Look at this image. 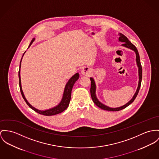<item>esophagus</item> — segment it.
Segmentation results:
<instances>
[{"mask_svg": "<svg viewBox=\"0 0 159 159\" xmlns=\"http://www.w3.org/2000/svg\"><path fill=\"white\" fill-rule=\"evenodd\" d=\"M81 74L82 75H89L91 74V70L90 68L85 66L84 68H82V70H81Z\"/></svg>", "mask_w": 159, "mask_h": 159, "instance_id": "34e87169", "label": "esophagus"}]
</instances>
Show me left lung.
Returning <instances> with one entry per match:
<instances>
[{
    "instance_id": "obj_1",
    "label": "left lung",
    "mask_w": 159,
    "mask_h": 159,
    "mask_svg": "<svg viewBox=\"0 0 159 159\" xmlns=\"http://www.w3.org/2000/svg\"><path fill=\"white\" fill-rule=\"evenodd\" d=\"M119 41L123 42V43L122 44V46L125 47L126 48H128L129 49H132L133 51H134L135 53V61H136V63L138 67V72H139V84H138V86L137 88V90L135 93L134 96L133 98L128 102L126 103L125 105H123L122 107H117V108H111L109 107L104 104H103L102 102H100L98 100V98L96 96V85L95 83V81L94 80V79L93 77H90V80H91V89H90V93H91V96L92 100L93 101V102L98 106V107H99L100 108L102 109V110H107V111H118L120 110H123L124 108H125L126 107H127L128 106H129L131 103H132L134 100H135V98L137 97L138 93L139 91L140 85H141V82H142V65L140 63V56H139V52L137 51V49L136 48V47L128 39V38L125 36H124L122 33H119Z\"/></svg>"
}]
</instances>
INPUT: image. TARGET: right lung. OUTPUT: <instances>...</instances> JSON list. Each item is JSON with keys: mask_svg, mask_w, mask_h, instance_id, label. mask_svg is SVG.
<instances>
[{"mask_svg": "<svg viewBox=\"0 0 159 159\" xmlns=\"http://www.w3.org/2000/svg\"><path fill=\"white\" fill-rule=\"evenodd\" d=\"M35 40V38H33L28 47V48H30V47L31 45V44L33 43V42ZM26 52V51H25L23 56H24V54ZM22 57L21 59V61L20 62V66H19V86H20V92L22 94V96L24 98L25 102L26 103V104L32 109L34 110V111H36L37 112H38L40 114H42L44 116H53V115H56V114H58L59 113H61V112L64 111L66 110L70 104V102L71 100V91L73 89L74 85L75 84V82L79 79V74L78 73L75 74L74 75H73L68 81V82L66 83V85L65 86L64 88V91H63V96L61 98V101L60 102V103L56 105L54 107H52L51 108H49L48 110H39L36 108L35 107H33L26 100V98H25L24 92L22 91V85H21V79H20V68H21V62L22 60Z\"/></svg>", "mask_w": 159, "mask_h": 159, "instance_id": "1", "label": "right lung"}]
</instances>
